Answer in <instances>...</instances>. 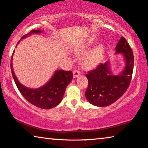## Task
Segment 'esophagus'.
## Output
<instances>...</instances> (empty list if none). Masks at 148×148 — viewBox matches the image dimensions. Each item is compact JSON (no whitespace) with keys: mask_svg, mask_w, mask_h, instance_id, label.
Instances as JSON below:
<instances>
[{"mask_svg":"<svg viewBox=\"0 0 148 148\" xmlns=\"http://www.w3.org/2000/svg\"><path fill=\"white\" fill-rule=\"evenodd\" d=\"M73 73L74 77H78L79 75H80V72H79L78 70L75 69L73 71Z\"/></svg>","mask_w":148,"mask_h":148,"instance_id":"esophagus-1","label":"esophagus"}]
</instances>
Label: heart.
<instances>
[{
  "mask_svg": "<svg viewBox=\"0 0 148 148\" xmlns=\"http://www.w3.org/2000/svg\"><path fill=\"white\" fill-rule=\"evenodd\" d=\"M87 45L82 48L81 51H84L85 49H87ZM102 52L103 49L101 47L99 46L93 49L91 52L87 53L83 59V65L87 67H92L97 65L100 62L101 59Z\"/></svg>",
  "mask_w": 148,
  "mask_h": 148,
  "instance_id": "obj_1",
  "label": "heart"
}]
</instances>
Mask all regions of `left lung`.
<instances>
[{"mask_svg":"<svg viewBox=\"0 0 148 148\" xmlns=\"http://www.w3.org/2000/svg\"><path fill=\"white\" fill-rule=\"evenodd\" d=\"M117 53H123L126 65L119 75H113L109 69V63H100L86 75L88 87L85 95L90 103L98 107L112 104L125 93L131 82L134 57L127 40L121 37L115 48Z\"/></svg>","mask_w":148,"mask_h":148,"instance_id":"left-lung-1","label":"left lung"}]
</instances>
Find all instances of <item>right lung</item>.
I'll use <instances>...</instances> for the list:
<instances>
[{
  "mask_svg": "<svg viewBox=\"0 0 148 148\" xmlns=\"http://www.w3.org/2000/svg\"><path fill=\"white\" fill-rule=\"evenodd\" d=\"M40 32H41L40 30H32L29 33L23 35L20 40L32 34L39 33ZM12 58V55L11 61ZM10 69L17 88L18 89L23 97L31 104L44 110H49L54 108L61 101L66 87L71 81L73 77V73L71 71H67L63 70L56 71L53 77L45 85L40 88L31 89L27 88L21 85V83L16 79L12 69V61H10Z\"/></svg>",
  "mask_w": 148,
  "mask_h": 148,
  "instance_id": "1",
  "label": "right lung"
}]
</instances>
